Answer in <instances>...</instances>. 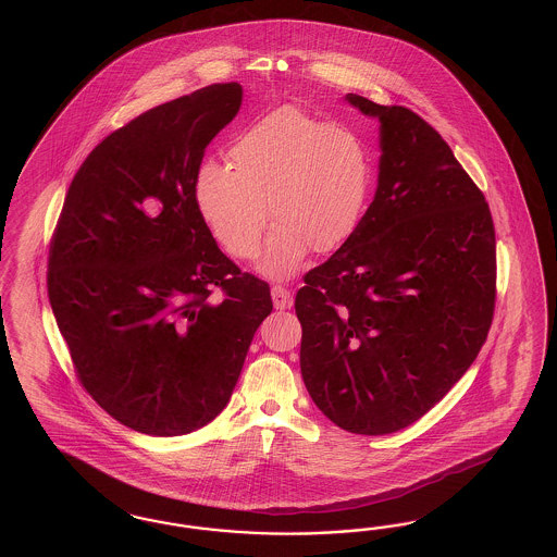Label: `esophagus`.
I'll use <instances>...</instances> for the list:
<instances>
[{
  "label": "esophagus",
  "instance_id": "1",
  "mask_svg": "<svg viewBox=\"0 0 557 557\" xmlns=\"http://www.w3.org/2000/svg\"><path fill=\"white\" fill-rule=\"evenodd\" d=\"M271 298H273V306H275L277 310H287V308H292V304H294V296H292V292H289L287 287H271Z\"/></svg>",
  "mask_w": 557,
  "mask_h": 557
}]
</instances>
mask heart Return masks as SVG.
<instances>
[{
    "label": "heart",
    "instance_id": "1",
    "mask_svg": "<svg viewBox=\"0 0 557 557\" xmlns=\"http://www.w3.org/2000/svg\"><path fill=\"white\" fill-rule=\"evenodd\" d=\"M228 161L231 168L198 169V210L236 259L257 257L270 212L275 226L259 270L275 280L294 275L308 251H338L366 212L371 189L366 140L298 106H280L245 128L231 145Z\"/></svg>",
    "mask_w": 557,
    "mask_h": 557
}]
</instances>
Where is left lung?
Listing matches in <instances>:
<instances>
[{
	"label": "left lung",
	"instance_id": "obj_1",
	"mask_svg": "<svg viewBox=\"0 0 557 557\" xmlns=\"http://www.w3.org/2000/svg\"><path fill=\"white\" fill-rule=\"evenodd\" d=\"M347 101L380 120L377 189L347 245L304 275L300 368L337 426L388 435L437 405L486 343L496 236L484 194L429 122Z\"/></svg>",
	"mask_w": 557,
	"mask_h": 557
}]
</instances>
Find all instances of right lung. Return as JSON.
<instances>
[{
	"mask_svg": "<svg viewBox=\"0 0 557 557\" xmlns=\"http://www.w3.org/2000/svg\"><path fill=\"white\" fill-rule=\"evenodd\" d=\"M240 100L235 82L208 85L106 136L52 233L47 287L75 373L145 435L214 421L273 310L270 284L220 251L194 194L203 151Z\"/></svg>",
	"mask_w": 557,
	"mask_h": 557,
	"instance_id": "1",
	"label": "right lung"
}]
</instances>
